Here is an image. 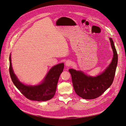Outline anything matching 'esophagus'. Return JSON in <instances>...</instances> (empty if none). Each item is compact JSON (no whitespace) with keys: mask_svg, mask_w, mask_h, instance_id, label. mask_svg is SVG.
Returning <instances> with one entry per match:
<instances>
[{"mask_svg":"<svg viewBox=\"0 0 126 126\" xmlns=\"http://www.w3.org/2000/svg\"><path fill=\"white\" fill-rule=\"evenodd\" d=\"M65 65L67 67H69L70 65H71V62L70 60H67L65 62Z\"/></svg>","mask_w":126,"mask_h":126,"instance_id":"34e87169","label":"esophagus"}]
</instances>
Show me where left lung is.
Wrapping results in <instances>:
<instances>
[{"instance_id":"8db88e82","label":"left lung","mask_w":126,"mask_h":126,"mask_svg":"<svg viewBox=\"0 0 126 126\" xmlns=\"http://www.w3.org/2000/svg\"><path fill=\"white\" fill-rule=\"evenodd\" d=\"M113 56L109 67L97 77H91L81 71L70 69L76 93L84 99H91L101 96L112 84L118 62V55L112 38H110Z\"/></svg>"}]
</instances>
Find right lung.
Returning a JSON list of instances; mask_svg holds the SVG:
<instances>
[{
	"label": "right lung",
	"instance_id": "obj_1",
	"mask_svg": "<svg viewBox=\"0 0 126 126\" xmlns=\"http://www.w3.org/2000/svg\"><path fill=\"white\" fill-rule=\"evenodd\" d=\"M9 59V71L12 80L25 97L31 100L44 101L51 99L54 96L60 75L64 69V63L59 64L53 67L50 70L42 84L31 86L25 85L18 80L12 68L11 55Z\"/></svg>",
	"mask_w": 126,
	"mask_h": 126
}]
</instances>
